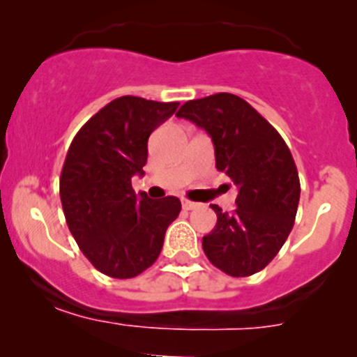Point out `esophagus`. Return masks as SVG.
<instances>
[{
  "label": "esophagus",
  "mask_w": 357,
  "mask_h": 357,
  "mask_svg": "<svg viewBox=\"0 0 357 357\" xmlns=\"http://www.w3.org/2000/svg\"><path fill=\"white\" fill-rule=\"evenodd\" d=\"M199 207V204H197V202H192V200H183V208H185V211H193V208H197Z\"/></svg>",
  "instance_id": "esophagus-1"
}]
</instances>
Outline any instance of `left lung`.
I'll use <instances>...</instances> for the list:
<instances>
[{
  "label": "left lung",
  "instance_id": "left-lung-1",
  "mask_svg": "<svg viewBox=\"0 0 357 357\" xmlns=\"http://www.w3.org/2000/svg\"><path fill=\"white\" fill-rule=\"evenodd\" d=\"M178 117L195 122L212 138L215 167L236 186V208L222 212L202 238L205 255L235 278L264 269L289 238L301 199V181L280 132L243 98L218 93L190 100Z\"/></svg>",
  "mask_w": 357,
  "mask_h": 357
}]
</instances>
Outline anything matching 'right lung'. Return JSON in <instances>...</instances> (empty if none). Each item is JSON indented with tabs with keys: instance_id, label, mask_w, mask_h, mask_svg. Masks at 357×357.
<instances>
[{
	"instance_id": "right-lung-1",
	"label": "right lung",
	"mask_w": 357,
	"mask_h": 357,
	"mask_svg": "<svg viewBox=\"0 0 357 357\" xmlns=\"http://www.w3.org/2000/svg\"><path fill=\"white\" fill-rule=\"evenodd\" d=\"M178 102L121 96L96 112L72 139L60 174V200L82 254L110 278H135L157 261L167 226L181 211L176 197L136 195L149 138Z\"/></svg>"
}]
</instances>
